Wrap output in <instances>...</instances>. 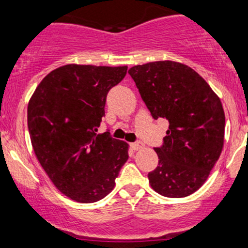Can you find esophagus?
Masks as SVG:
<instances>
[{"instance_id": "34e87169", "label": "esophagus", "mask_w": 248, "mask_h": 248, "mask_svg": "<svg viewBox=\"0 0 248 248\" xmlns=\"http://www.w3.org/2000/svg\"><path fill=\"white\" fill-rule=\"evenodd\" d=\"M132 148L134 149V151H139V149L143 148V143L141 142V141H137V142H133L132 143Z\"/></svg>"}]
</instances>
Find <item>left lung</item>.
<instances>
[{
	"label": "left lung",
	"mask_w": 248,
	"mask_h": 248,
	"mask_svg": "<svg viewBox=\"0 0 248 248\" xmlns=\"http://www.w3.org/2000/svg\"><path fill=\"white\" fill-rule=\"evenodd\" d=\"M128 73L153 119L170 122L164 142L154 148L159 166L148 173L149 184L164 197H188L205 184L221 154V101L195 70L179 62H149Z\"/></svg>",
	"instance_id": "left-lung-1"
}]
</instances>
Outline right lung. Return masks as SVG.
Instances as JSON below:
<instances>
[{
    "instance_id": "obj_1",
    "label": "right lung",
    "mask_w": 248,
    "mask_h": 248,
    "mask_svg": "<svg viewBox=\"0 0 248 248\" xmlns=\"http://www.w3.org/2000/svg\"><path fill=\"white\" fill-rule=\"evenodd\" d=\"M127 67L67 64L41 81L28 103V130L37 160L70 199L91 203L113 190L128 145L97 134L108 92Z\"/></svg>"
}]
</instances>
